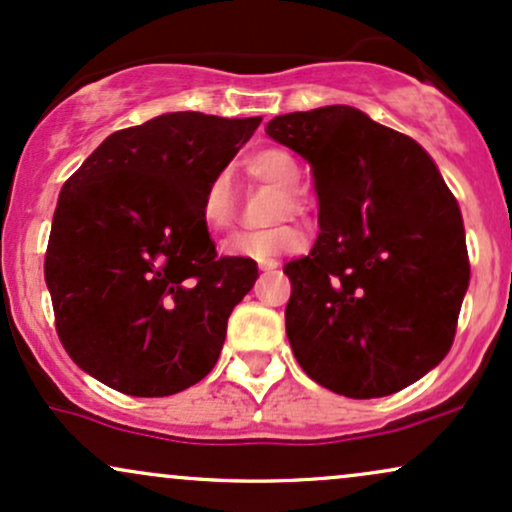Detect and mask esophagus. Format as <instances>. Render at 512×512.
Returning a JSON list of instances; mask_svg holds the SVG:
<instances>
[{
    "mask_svg": "<svg viewBox=\"0 0 512 512\" xmlns=\"http://www.w3.org/2000/svg\"><path fill=\"white\" fill-rule=\"evenodd\" d=\"M258 268H261L263 273H270V270L278 268V261H261V263H258Z\"/></svg>",
    "mask_w": 512,
    "mask_h": 512,
    "instance_id": "1",
    "label": "esophagus"
}]
</instances>
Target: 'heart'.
<instances>
[{
    "label": "heart",
    "mask_w": 512,
    "mask_h": 512,
    "mask_svg": "<svg viewBox=\"0 0 512 512\" xmlns=\"http://www.w3.org/2000/svg\"><path fill=\"white\" fill-rule=\"evenodd\" d=\"M246 170L251 177L261 179V182L280 186L282 196L278 215L275 218L282 220L290 213H299L302 210V201L294 186L299 184V165L287 150L268 148L258 150V153L246 158ZM234 213V196H232V182L230 174L218 172L210 179L201 196V218L206 222L208 230L218 232L230 227ZM304 234L292 225H280L273 230L263 232H244L225 242V254L230 256H246L254 261H273L282 254H292V251L302 249Z\"/></svg>",
    "instance_id": "obj_1"
}]
</instances>
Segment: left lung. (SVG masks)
I'll return each mask as SVG.
<instances>
[{
	"label": "left lung",
	"mask_w": 512,
	"mask_h": 512,
	"mask_svg": "<svg viewBox=\"0 0 512 512\" xmlns=\"http://www.w3.org/2000/svg\"><path fill=\"white\" fill-rule=\"evenodd\" d=\"M266 134L311 165L318 225L285 266L297 362L354 400L398 393L441 364L470 258L458 201L429 153L350 105L270 119Z\"/></svg>",
	"instance_id": "1"
}]
</instances>
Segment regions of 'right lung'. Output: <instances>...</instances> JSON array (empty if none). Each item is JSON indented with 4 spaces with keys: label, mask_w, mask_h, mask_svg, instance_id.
<instances>
[{
    "label": "right lung",
    "mask_w": 512,
    "mask_h": 512,
    "mask_svg": "<svg viewBox=\"0 0 512 512\" xmlns=\"http://www.w3.org/2000/svg\"><path fill=\"white\" fill-rule=\"evenodd\" d=\"M261 117L170 112L114 131L66 179L45 256L57 335L86 374L165 398L210 374L256 261L218 256L201 196Z\"/></svg>",
    "instance_id": "obj_1"
}]
</instances>
